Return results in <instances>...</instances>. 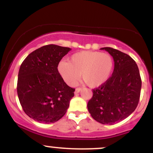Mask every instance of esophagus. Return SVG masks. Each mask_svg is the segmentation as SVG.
<instances>
[{
    "mask_svg": "<svg viewBox=\"0 0 153 153\" xmlns=\"http://www.w3.org/2000/svg\"><path fill=\"white\" fill-rule=\"evenodd\" d=\"M81 90H82V88H77L75 91V94H78V93L80 92Z\"/></svg>",
    "mask_w": 153,
    "mask_h": 153,
    "instance_id": "34e87169",
    "label": "esophagus"
}]
</instances>
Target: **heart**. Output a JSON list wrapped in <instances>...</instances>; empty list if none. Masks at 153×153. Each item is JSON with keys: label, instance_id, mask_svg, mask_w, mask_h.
Here are the masks:
<instances>
[{"label": "heart", "instance_id": "obj_1", "mask_svg": "<svg viewBox=\"0 0 153 153\" xmlns=\"http://www.w3.org/2000/svg\"><path fill=\"white\" fill-rule=\"evenodd\" d=\"M114 62L108 53L82 51L71 56L70 61H60L57 71L68 85H75L80 78L91 88H97L104 84L110 78Z\"/></svg>", "mask_w": 153, "mask_h": 153}]
</instances>
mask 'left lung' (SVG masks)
I'll return each instance as SVG.
<instances>
[{"label":"left lung","mask_w":153,"mask_h":153,"mask_svg":"<svg viewBox=\"0 0 153 153\" xmlns=\"http://www.w3.org/2000/svg\"><path fill=\"white\" fill-rule=\"evenodd\" d=\"M113 57L114 69L108 80L93 89L88 103L91 117L103 124H114L126 119L137 106L142 80L137 65L129 55L113 49L103 47Z\"/></svg>","instance_id":"obj_1"}]
</instances>
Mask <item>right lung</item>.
<instances>
[{"label":"right lung","mask_w":153,"mask_h":153,"mask_svg":"<svg viewBox=\"0 0 153 153\" xmlns=\"http://www.w3.org/2000/svg\"><path fill=\"white\" fill-rule=\"evenodd\" d=\"M71 49L55 45L30 53L21 65L17 94L23 110L34 120L50 124L65 114L75 88L68 86L57 71L58 63Z\"/></svg>","instance_id":"1"}]
</instances>
